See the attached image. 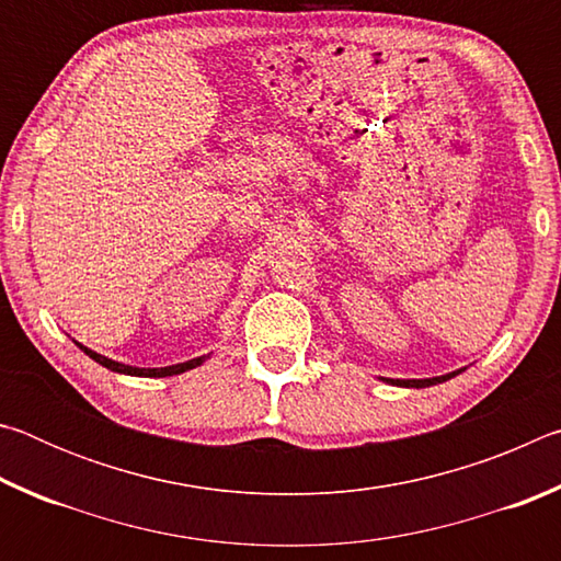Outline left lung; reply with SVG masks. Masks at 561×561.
Returning a JSON list of instances; mask_svg holds the SVG:
<instances>
[{
    "mask_svg": "<svg viewBox=\"0 0 561 561\" xmlns=\"http://www.w3.org/2000/svg\"><path fill=\"white\" fill-rule=\"evenodd\" d=\"M462 371H465V368H458V371L445 374V376H433V378H381V381L393 383V386H403V388H425V386H435V383L450 381L453 376H458Z\"/></svg>",
    "mask_w": 561,
    "mask_h": 561,
    "instance_id": "obj_1",
    "label": "left lung"
}]
</instances>
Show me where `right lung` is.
Masks as SVG:
<instances>
[{
	"mask_svg": "<svg viewBox=\"0 0 561 561\" xmlns=\"http://www.w3.org/2000/svg\"><path fill=\"white\" fill-rule=\"evenodd\" d=\"M76 346H79L89 358L96 360V364L106 366L108 371L126 374V376H144V378H165V376L185 374V371H190V368H197L201 364H205V358H210V354H207V356H197V358H193V360H185V364H175V366H165V368H138V366L118 364V360H113V358H108V356H101V354H96V351H91L89 346L79 344V341H76Z\"/></svg>",
	"mask_w": 561,
	"mask_h": 561,
	"instance_id": "obj_1",
	"label": "right lung"
}]
</instances>
